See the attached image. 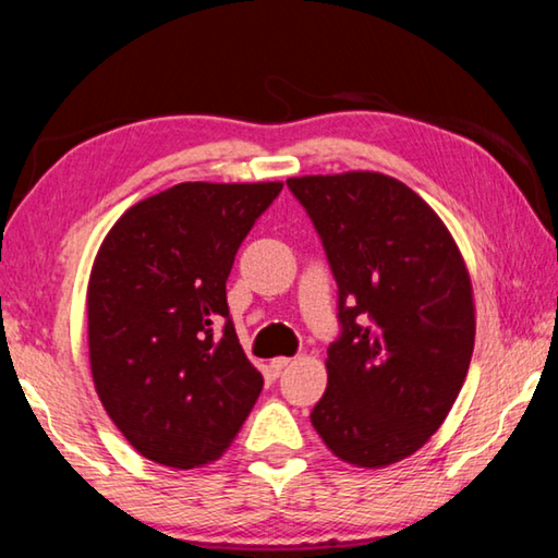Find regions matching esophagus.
Returning a JSON list of instances; mask_svg holds the SVG:
<instances>
[{
  "mask_svg": "<svg viewBox=\"0 0 558 558\" xmlns=\"http://www.w3.org/2000/svg\"><path fill=\"white\" fill-rule=\"evenodd\" d=\"M290 362H293L290 357H272V360H270V369L278 375V373H282V369H286V367L290 365Z\"/></svg>",
  "mask_w": 558,
  "mask_h": 558,
  "instance_id": "esophagus-1",
  "label": "esophagus"
}]
</instances>
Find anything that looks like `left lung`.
<instances>
[{"instance_id": "left-lung-1", "label": "left lung", "mask_w": 558, "mask_h": 558, "mask_svg": "<svg viewBox=\"0 0 558 558\" xmlns=\"http://www.w3.org/2000/svg\"><path fill=\"white\" fill-rule=\"evenodd\" d=\"M338 280L342 335L311 422L342 462L379 470L417 452L462 390L474 295L452 233L392 175L288 179Z\"/></svg>"}]
</instances>
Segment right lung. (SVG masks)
Returning a JSON list of instances; mask_svg holds the SVG:
<instances>
[{"instance_id":"right-lung-1","label":"right lung","mask_w":558,"mask_h":558,"mask_svg":"<svg viewBox=\"0 0 558 558\" xmlns=\"http://www.w3.org/2000/svg\"><path fill=\"white\" fill-rule=\"evenodd\" d=\"M280 191V181L179 183L131 206L96 253L86 290L94 387L156 464L216 462L258 400L263 375L238 342L226 280Z\"/></svg>"}]
</instances>
